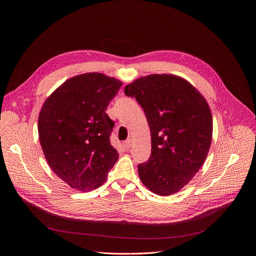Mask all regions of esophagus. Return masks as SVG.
<instances>
[{
	"label": "esophagus",
	"mask_w": 256,
	"mask_h": 256,
	"mask_svg": "<svg viewBox=\"0 0 256 256\" xmlns=\"http://www.w3.org/2000/svg\"><path fill=\"white\" fill-rule=\"evenodd\" d=\"M124 146H125L126 148H129V147L131 146V138H127V140L124 142Z\"/></svg>",
	"instance_id": "esophagus-1"
}]
</instances>
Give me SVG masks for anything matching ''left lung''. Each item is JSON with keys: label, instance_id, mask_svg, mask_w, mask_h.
<instances>
[{"label": "left lung", "instance_id": "obj_1", "mask_svg": "<svg viewBox=\"0 0 256 256\" xmlns=\"http://www.w3.org/2000/svg\"><path fill=\"white\" fill-rule=\"evenodd\" d=\"M142 106L152 134L150 159L138 166L154 193L180 191L204 164L212 144V116L204 97L172 74H150L125 86Z\"/></svg>", "mask_w": 256, "mask_h": 256}]
</instances>
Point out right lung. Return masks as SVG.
Masks as SVG:
<instances>
[{"instance_id": "1", "label": "right lung", "mask_w": 256, "mask_h": 256, "mask_svg": "<svg viewBox=\"0 0 256 256\" xmlns=\"http://www.w3.org/2000/svg\"><path fill=\"white\" fill-rule=\"evenodd\" d=\"M120 86L102 74H80L62 84L42 108L38 134L44 157L74 189H97L118 159L110 142L114 122L106 110Z\"/></svg>"}]
</instances>
